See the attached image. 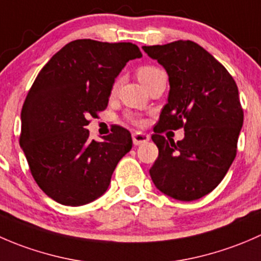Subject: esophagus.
Instances as JSON below:
<instances>
[{
  "mask_svg": "<svg viewBox=\"0 0 261 261\" xmlns=\"http://www.w3.org/2000/svg\"><path fill=\"white\" fill-rule=\"evenodd\" d=\"M150 140V136L145 133H141V131H135L133 134V141L134 145H141V144L146 143Z\"/></svg>",
  "mask_w": 261,
  "mask_h": 261,
  "instance_id": "1",
  "label": "esophagus"
}]
</instances>
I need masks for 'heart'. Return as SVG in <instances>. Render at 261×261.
Instances as JSON below:
<instances>
[{
	"label": "heart",
	"instance_id": "b5f03b06",
	"mask_svg": "<svg viewBox=\"0 0 261 261\" xmlns=\"http://www.w3.org/2000/svg\"><path fill=\"white\" fill-rule=\"evenodd\" d=\"M162 73H163V70H160L159 68L154 67V65H144V67L139 68L138 78H139V81H140L141 83L146 87L150 82L154 80L155 77H158L159 74H162ZM118 83H120V81L118 80L115 82L114 87H112V92H115L116 89H117ZM127 118L131 121V122L136 123V125H139V123L141 122L140 118L135 117V116H127Z\"/></svg>",
	"mask_w": 261,
	"mask_h": 261
}]
</instances>
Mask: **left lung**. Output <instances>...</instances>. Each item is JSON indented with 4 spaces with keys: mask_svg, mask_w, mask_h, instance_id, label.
<instances>
[{
    "mask_svg": "<svg viewBox=\"0 0 261 261\" xmlns=\"http://www.w3.org/2000/svg\"><path fill=\"white\" fill-rule=\"evenodd\" d=\"M167 70L170 91L152 141L159 156L150 168L155 187L179 201H194L212 192L238 152L244 111L235 81L198 44L178 40L143 46ZM185 128V139H165V129Z\"/></svg>",
    "mask_w": 261,
    "mask_h": 261,
    "instance_id": "obj_1",
    "label": "left lung"
}]
</instances>
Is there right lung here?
Masks as SVG:
<instances>
[{
    "label": "right lung",
    "instance_id": "obj_1",
    "mask_svg": "<svg viewBox=\"0 0 261 261\" xmlns=\"http://www.w3.org/2000/svg\"><path fill=\"white\" fill-rule=\"evenodd\" d=\"M141 57L133 43L80 39L53 55L34 81L21 111L20 146L34 179L58 203L82 206L101 197L133 147L121 126L103 141L88 140L86 126L107 107L126 63Z\"/></svg>",
    "mask_w": 261,
    "mask_h": 261
}]
</instances>
